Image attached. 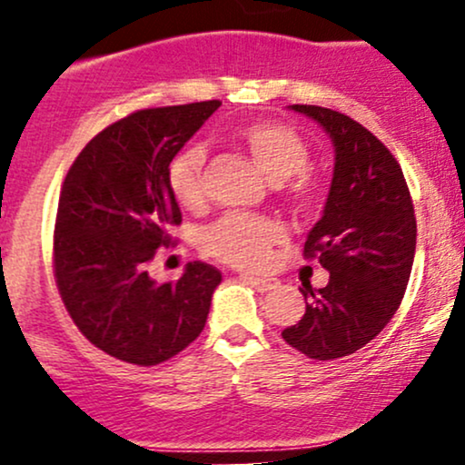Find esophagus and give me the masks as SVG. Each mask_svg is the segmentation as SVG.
I'll return each mask as SVG.
<instances>
[{"mask_svg":"<svg viewBox=\"0 0 465 465\" xmlns=\"http://www.w3.org/2000/svg\"><path fill=\"white\" fill-rule=\"evenodd\" d=\"M249 286H253L258 292H269L277 288L275 277H258V275H240Z\"/></svg>","mask_w":465,"mask_h":465,"instance_id":"obj_1","label":"esophagus"}]
</instances>
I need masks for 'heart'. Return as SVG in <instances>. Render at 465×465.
I'll return each mask as SVG.
<instances>
[{
	"label": "heart",
	"mask_w": 465,
	"mask_h": 465,
	"mask_svg": "<svg viewBox=\"0 0 465 465\" xmlns=\"http://www.w3.org/2000/svg\"><path fill=\"white\" fill-rule=\"evenodd\" d=\"M236 135L271 181L295 177L308 165L306 143L284 124L253 122L242 126ZM203 165H205V148L201 143L181 148L168 165L170 192L185 210H192L203 201ZM312 192L314 188L308 179L300 177L292 183V194L300 201L311 199ZM280 238L282 227L269 218L229 214L207 229L203 244L207 253L223 262L255 269L266 262L271 244Z\"/></svg>",
	"instance_id": "heart-1"
}]
</instances>
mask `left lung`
<instances>
[{"label": "left lung", "instance_id": "8db88e82", "mask_svg": "<svg viewBox=\"0 0 465 465\" xmlns=\"http://www.w3.org/2000/svg\"><path fill=\"white\" fill-rule=\"evenodd\" d=\"M288 109L325 131L334 168L323 214L303 247L330 280L300 288L306 312L282 336L308 359L332 361L354 354L391 322L409 284L418 225L402 168L373 133L325 106Z\"/></svg>", "mask_w": 465, "mask_h": 465}]
</instances>
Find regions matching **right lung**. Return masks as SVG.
I'll list each match as a JSON object with an SVG mask.
<instances>
[{
	"instance_id": "obj_1",
	"label": "right lung",
	"mask_w": 465,
	"mask_h": 465,
	"mask_svg": "<svg viewBox=\"0 0 465 465\" xmlns=\"http://www.w3.org/2000/svg\"><path fill=\"white\" fill-rule=\"evenodd\" d=\"M218 106L207 100L131 114L83 148L63 183L58 291L80 332L117 361L159 365L205 328L221 271L190 262L177 282L157 284L146 266L181 223L168 165Z\"/></svg>"
}]
</instances>
